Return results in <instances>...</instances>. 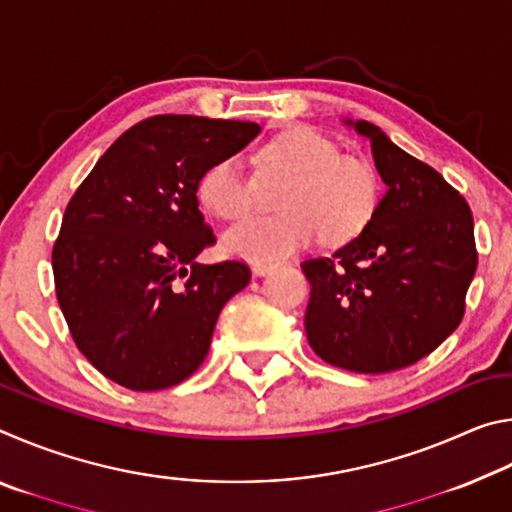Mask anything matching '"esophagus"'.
Listing matches in <instances>:
<instances>
[{
    "label": "esophagus",
    "mask_w": 512,
    "mask_h": 512,
    "mask_svg": "<svg viewBox=\"0 0 512 512\" xmlns=\"http://www.w3.org/2000/svg\"><path fill=\"white\" fill-rule=\"evenodd\" d=\"M275 268V264H253V275H257V277H264V275H268Z\"/></svg>",
    "instance_id": "esophagus-1"
}]
</instances>
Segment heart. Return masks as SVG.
Listing matches in <instances>:
<instances>
[{
	"instance_id": "1",
	"label": "heart",
	"mask_w": 512,
	"mask_h": 512,
	"mask_svg": "<svg viewBox=\"0 0 512 512\" xmlns=\"http://www.w3.org/2000/svg\"><path fill=\"white\" fill-rule=\"evenodd\" d=\"M259 178L284 185L282 214L259 216L225 232L223 248L255 264H271L307 248L318 235L345 244L366 230L375 216L381 183L361 155L339 146L314 128L293 126L268 140L257 155ZM259 183L235 155L216 160L198 180V198L212 214L239 221L257 201Z\"/></svg>"
}]
</instances>
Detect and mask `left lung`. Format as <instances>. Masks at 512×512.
<instances>
[{
    "label": "left lung",
    "mask_w": 512,
    "mask_h": 512,
    "mask_svg": "<svg viewBox=\"0 0 512 512\" xmlns=\"http://www.w3.org/2000/svg\"><path fill=\"white\" fill-rule=\"evenodd\" d=\"M345 124L370 140L388 189L359 237L302 262L311 284L305 329L323 361L379 375L427 357L463 320L476 271L474 221L436 169L370 121Z\"/></svg>",
    "instance_id": "8db88e82"
}]
</instances>
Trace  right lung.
Segmentation results:
<instances>
[{
    "label": "right lung",
    "instance_id": "add662e5",
    "mask_svg": "<svg viewBox=\"0 0 512 512\" xmlns=\"http://www.w3.org/2000/svg\"><path fill=\"white\" fill-rule=\"evenodd\" d=\"M253 121L158 115L135 124L69 201L51 253L56 298L76 348L131 391L194 375L216 318L250 282L244 262L201 264L214 244L198 180L259 135Z\"/></svg>",
    "mask_w": 512,
    "mask_h": 512
}]
</instances>
